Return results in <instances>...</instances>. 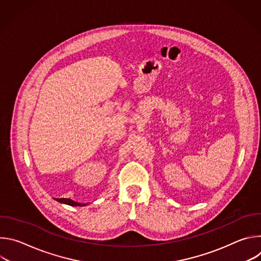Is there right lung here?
<instances>
[{
  "label": "right lung",
  "instance_id": "add662e5",
  "mask_svg": "<svg viewBox=\"0 0 261 261\" xmlns=\"http://www.w3.org/2000/svg\"><path fill=\"white\" fill-rule=\"evenodd\" d=\"M56 200L59 201V202H61V203H66V204L72 205V206H76V205H79V206H84V205H87L86 203L76 202V201H74V200H72V199H70V198H57Z\"/></svg>",
  "mask_w": 261,
  "mask_h": 261
}]
</instances>
